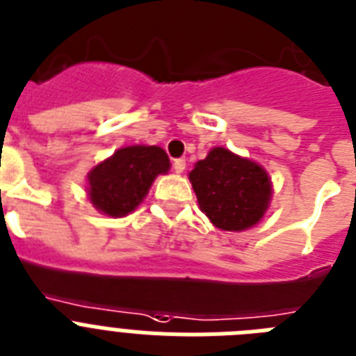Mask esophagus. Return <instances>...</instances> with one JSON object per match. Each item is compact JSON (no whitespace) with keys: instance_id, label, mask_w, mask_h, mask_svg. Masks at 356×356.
<instances>
[{"instance_id":"obj_1","label":"esophagus","mask_w":356,"mask_h":356,"mask_svg":"<svg viewBox=\"0 0 356 356\" xmlns=\"http://www.w3.org/2000/svg\"><path fill=\"white\" fill-rule=\"evenodd\" d=\"M184 168H186V161L184 159L173 161V170H175V173H183Z\"/></svg>"}]
</instances>
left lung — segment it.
<instances>
[{"mask_svg":"<svg viewBox=\"0 0 356 356\" xmlns=\"http://www.w3.org/2000/svg\"><path fill=\"white\" fill-rule=\"evenodd\" d=\"M188 179L202 213L222 232L253 228L270 208L273 184L270 173L255 161L215 146L197 161Z\"/></svg>","mask_w":356,"mask_h":356,"instance_id":"8db88e82","label":"left lung"}]
</instances>
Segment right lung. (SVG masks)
<instances>
[{"label":"right lung","instance_id":"add662e5","mask_svg":"<svg viewBox=\"0 0 356 356\" xmlns=\"http://www.w3.org/2000/svg\"><path fill=\"white\" fill-rule=\"evenodd\" d=\"M168 170L170 159L161 146H124L86 173V195L101 213L127 217L145 201L155 177Z\"/></svg>","mask_w":356,"mask_h":356}]
</instances>
